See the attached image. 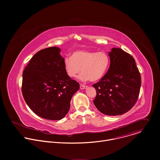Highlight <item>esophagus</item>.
I'll return each instance as SVG.
<instances>
[{
    "label": "esophagus",
    "mask_w": 160,
    "mask_h": 160,
    "mask_svg": "<svg viewBox=\"0 0 160 160\" xmlns=\"http://www.w3.org/2000/svg\"><path fill=\"white\" fill-rule=\"evenodd\" d=\"M80 88L81 89H85L87 87V86H86V85H80Z\"/></svg>",
    "instance_id": "34e87169"
}]
</instances>
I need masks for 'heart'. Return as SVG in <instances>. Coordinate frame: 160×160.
Listing matches in <instances>:
<instances>
[{
	"instance_id": "obj_1",
	"label": "heart",
	"mask_w": 160,
	"mask_h": 160,
	"mask_svg": "<svg viewBox=\"0 0 160 160\" xmlns=\"http://www.w3.org/2000/svg\"><path fill=\"white\" fill-rule=\"evenodd\" d=\"M109 61L108 54L104 52L78 50L73 52L72 57L65 58L64 67L70 77H76L82 70L80 80L96 82L106 73Z\"/></svg>"
}]
</instances>
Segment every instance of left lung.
I'll use <instances>...</instances> for the list:
<instances>
[{
  "instance_id": "8db88e82",
  "label": "left lung",
  "mask_w": 160,
  "mask_h": 160,
  "mask_svg": "<svg viewBox=\"0 0 160 160\" xmlns=\"http://www.w3.org/2000/svg\"><path fill=\"white\" fill-rule=\"evenodd\" d=\"M110 66L106 75L92 86L97 95L94 104L104 115H120L128 111L138 99L141 78L135 59L120 48L109 52Z\"/></svg>"
}]
</instances>
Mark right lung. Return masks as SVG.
<instances>
[{"label": "right lung", "mask_w": 160, "mask_h": 160, "mask_svg": "<svg viewBox=\"0 0 160 160\" xmlns=\"http://www.w3.org/2000/svg\"><path fill=\"white\" fill-rule=\"evenodd\" d=\"M60 52L57 47L38 51L22 73V94L26 103L38 117L51 120L66 116L80 88L79 83L68 75Z\"/></svg>", "instance_id": "right-lung-1"}]
</instances>
